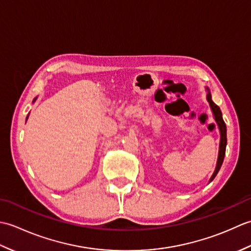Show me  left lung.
<instances>
[{
    "instance_id": "8db88e82",
    "label": "left lung",
    "mask_w": 251,
    "mask_h": 251,
    "mask_svg": "<svg viewBox=\"0 0 251 251\" xmlns=\"http://www.w3.org/2000/svg\"><path fill=\"white\" fill-rule=\"evenodd\" d=\"M207 89V101L209 102V105L211 108L212 113H214V117H215V121L217 122L218 127H219V130H220V146H219V155H218V161H217V166L215 169V173L214 175L211 176L210 181L214 180V178L217 176L218 172H219L220 168H221V165L223 163V159H225V155H226V123L222 119V113H221V110L219 106H218L214 101L211 100V94L209 92V89Z\"/></svg>"
}]
</instances>
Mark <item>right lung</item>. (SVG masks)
Segmentation results:
<instances>
[{
  "instance_id": "add662e5",
  "label": "right lung",
  "mask_w": 251,
  "mask_h": 251,
  "mask_svg": "<svg viewBox=\"0 0 251 251\" xmlns=\"http://www.w3.org/2000/svg\"><path fill=\"white\" fill-rule=\"evenodd\" d=\"M36 100V98H34V100H33V102H34V101ZM28 116H29V114H28ZM28 116H26V120H28Z\"/></svg>"
}]
</instances>
